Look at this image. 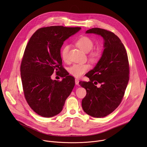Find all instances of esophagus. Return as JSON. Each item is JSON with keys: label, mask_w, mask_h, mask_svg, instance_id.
<instances>
[{"label": "esophagus", "mask_w": 147, "mask_h": 147, "mask_svg": "<svg viewBox=\"0 0 147 147\" xmlns=\"http://www.w3.org/2000/svg\"><path fill=\"white\" fill-rule=\"evenodd\" d=\"M75 82H76V85H78L79 84V81H78V79H75Z\"/></svg>", "instance_id": "esophagus-1"}]
</instances>
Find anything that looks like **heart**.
Here are the masks:
<instances>
[{"label":"heart","instance_id":"obj_1","mask_svg":"<svg viewBox=\"0 0 147 147\" xmlns=\"http://www.w3.org/2000/svg\"><path fill=\"white\" fill-rule=\"evenodd\" d=\"M76 45L84 52H88L89 57L92 61L98 60L100 56L101 52L100 49L96 48L92 50L94 45V41L87 36H82L79 38L76 41ZM69 50L70 46L68 45H65L61 50V57L65 62H68L69 60ZM90 65L87 63L73 64L69 67V71L73 76L80 78L90 69Z\"/></svg>","mask_w":147,"mask_h":147}]
</instances>
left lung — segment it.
I'll use <instances>...</instances> for the list:
<instances>
[{
    "instance_id": "left-lung-1",
    "label": "left lung",
    "mask_w": 147,
    "mask_h": 147,
    "mask_svg": "<svg viewBox=\"0 0 147 147\" xmlns=\"http://www.w3.org/2000/svg\"><path fill=\"white\" fill-rule=\"evenodd\" d=\"M86 34L100 35L104 40L100 59L86 74L90 81L79 82L87 91L81 102L84 111L100 118L113 112L121 102L129 80V60L121 40L114 33L94 28ZM98 83L101 84L99 88L95 86Z\"/></svg>"
}]
</instances>
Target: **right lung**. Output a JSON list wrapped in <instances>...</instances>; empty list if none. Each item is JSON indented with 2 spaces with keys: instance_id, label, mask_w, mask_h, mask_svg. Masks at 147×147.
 <instances>
[{
  "instance_id": "obj_1",
  "label": "right lung",
  "mask_w": 147,
  "mask_h": 147,
  "mask_svg": "<svg viewBox=\"0 0 147 147\" xmlns=\"http://www.w3.org/2000/svg\"><path fill=\"white\" fill-rule=\"evenodd\" d=\"M80 27L51 26L38 29L26 46L20 72L26 99L38 115L51 117L59 114L71 92L75 80L63 73L61 81L51 76L63 70L60 49L64 41Z\"/></svg>"
}]
</instances>
